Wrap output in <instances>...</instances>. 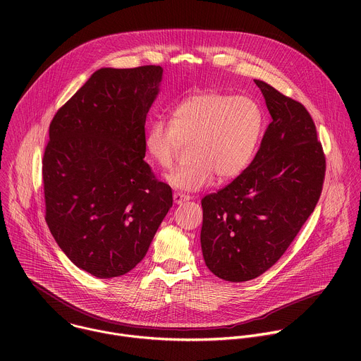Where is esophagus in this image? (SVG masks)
I'll return each instance as SVG.
<instances>
[{
    "instance_id": "obj_1",
    "label": "esophagus",
    "mask_w": 361,
    "mask_h": 361,
    "mask_svg": "<svg viewBox=\"0 0 361 361\" xmlns=\"http://www.w3.org/2000/svg\"><path fill=\"white\" fill-rule=\"evenodd\" d=\"M173 200H174L176 204H183V202H185V201L190 200V195L183 194V192H174V194H173Z\"/></svg>"
}]
</instances>
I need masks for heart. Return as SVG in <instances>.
I'll return each mask as SVG.
<instances>
[{"mask_svg": "<svg viewBox=\"0 0 361 361\" xmlns=\"http://www.w3.org/2000/svg\"><path fill=\"white\" fill-rule=\"evenodd\" d=\"M264 130L262 107L250 97L204 91L184 97L161 118L148 124L144 147L151 161L163 170L173 167L181 144H188V161L167 176L183 191L238 177L251 163Z\"/></svg>", "mask_w": 361, "mask_h": 361, "instance_id": "b5f03b06", "label": "heart"}]
</instances>
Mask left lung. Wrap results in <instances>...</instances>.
<instances>
[{"mask_svg":"<svg viewBox=\"0 0 361 361\" xmlns=\"http://www.w3.org/2000/svg\"><path fill=\"white\" fill-rule=\"evenodd\" d=\"M271 116L250 166L201 200V251L217 277L248 281L286 252L314 212L326 159L312 116L300 102L254 80Z\"/></svg>","mask_w":361,"mask_h":361,"instance_id":"obj_1","label":"left lung"}]
</instances>
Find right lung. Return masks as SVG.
Returning <instances> with one entry per match:
<instances>
[{"label":"right lung","mask_w":361,"mask_h":361,"mask_svg":"<svg viewBox=\"0 0 361 361\" xmlns=\"http://www.w3.org/2000/svg\"><path fill=\"white\" fill-rule=\"evenodd\" d=\"M161 81L160 66L99 68L49 124L45 221L68 259L98 279L133 270L173 207L170 185L144 161Z\"/></svg>","instance_id":"1"}]
</instances>
